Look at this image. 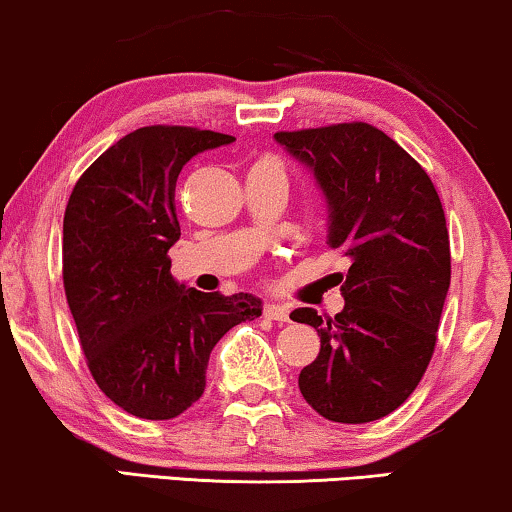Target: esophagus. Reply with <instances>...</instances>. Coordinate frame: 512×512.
Wrapping results in <instances>:
<instances>
[{
	"label": "esophagus",
	"instance_id": "34e87169",
	"mask_svg": "<svg viewBox=\"0 0 512 512\" xmlns=\"http://www.w3.org/2000/svg\"><path fill=\"white\" fill-rule=\"evenodd\" d=\"M263 314L272 321H279V324H284V321H289V310H286L284 305H277V303H268L265 305Z\"/></svg>",
	"mask_w": 512,
	"mask_h": 512
}]
</instances>
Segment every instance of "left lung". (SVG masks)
I'll list each match as a JSON object with an SVG mask.
<instances>
[{
	"label": "left lung",
	"mask_w": 512,
	"mask_h": 512,
	"mask_svg": "<svg viewBox=\"0 0 512 512\" xmlns=\"http://www.w3.org/2000/svg\"><path fill=\"white\" fill-rule=\"evenodd\" d=\"M275 142L312 172L328 209L326 244L352 263L335 319L291 312L321 338L300 394L331 422H375L415 391L436 347L450 289L443 205L422 165L368 123L277 132Z\"/></svg>",
	"instance_id": "1"
}]
</instances>
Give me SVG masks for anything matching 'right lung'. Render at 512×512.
<instances>
[{"mask_svg": "<svg viewBox=\"0 0 512 512\" xmlns=\"http://www.w3.org/2000/svg\"><path fill=\"white\" fill-rule=\"evenodd\" d=\"M235 137L149 125L109 146L76 181L62 223V279L97 387L130 415L172 419L202 396L230 328L261 317L251 293H202L170 275L174 186L188 160Z\"/></svg>", "mask_w": 512, "mask_h": 512, "instance_id": "right-lung-1", "label": "right lung"}]
</instances>
